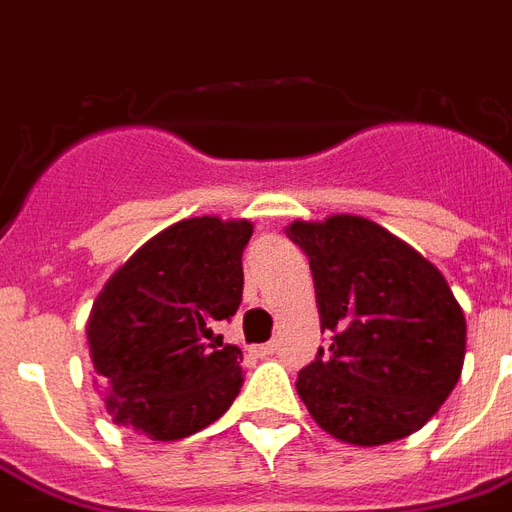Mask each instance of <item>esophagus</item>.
I'll return each mask as SVG.
<instances>
[{
  "label": "esophagus",
  "instance_id": "1",
  "mask_svg": "<svg viewBox=\"0 0 512 512\" xmlns=\"http://www.w3.org/2000/svg\"><path fill=\"white\" fill-rule=\"evenodd\" d=\"M276 348H279L276 342H265V345H255V348H252V353L260 358H265V356H273V353H276Z\"/></svg>",
  "mask_w": 512,
  "mask_h": 512
}]
</instances>
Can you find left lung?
Listing matches in <instances>:
<instances>
[{"mask_svg": "<svg viewBox=\"0 0 512 512\" xmlns=\"http://www.w3.org/2000/svg\"><path fill=\"white\" fill-rule=\"evenodd\" d=\"M287 236L308 255L321 332H332L295 382L311 417L353 446L412 436L465 361V313L446 279L366 217L295 220Z\"/></svg>", "mask_w": 512, "mask_h": 512, "instance_id": "left-lung-1", "label": "left lung"}]
</instances>
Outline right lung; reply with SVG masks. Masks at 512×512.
<instances>
[{
  "label": "right lung",
  "instance_id": "right-lung-1",
  "mask_svg": "<svg viewBox=\"0 0 512 512\" xmlns=\"http://www.w3.org/2000/svg\"><path fill=\"white\" fill-rule=\"evenodd\" d=\"M249 220L191 217L146 241L87 319L95 385L116 425L154 441L199 433L241 390V350L215 340L239 311Z\"/></svg>",
  "mask_w": 512,
  "mask_h": 512
}]
</instances>
